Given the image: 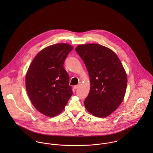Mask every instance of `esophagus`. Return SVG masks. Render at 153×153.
Returning a JSON list of instances; mask_svg holds the SVG:
<instances>
[{
  "instance_id": "obj_1",
  "label": "esophagus",
  "mask_w": 153,
  "mask_h": 153,
  "mask_svg": "<svg viewBox=\"0 0 153 153\" xmlns=\"http://www.w3.org/2000/svg\"><path fill=\"white\" fill-rule=\"evenodd\" d=\"M79 87V85H75V86H74V89H76L78 88Z\"/></svg>"
}]
</instances>
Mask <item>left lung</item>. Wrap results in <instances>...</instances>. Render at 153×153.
Returning a JSON list of instances; mask_svg holds the SVG:
<instances>
[{"instance_id": "1", "label": "left lung", "mask_w": 153, "mask_h": 153, "mask_svg": "<svg viewBox=\"0 0 153 153\" xmlns=\"http://www.w3.org/2000/svg\"><path fill=\"white\" fill-rule=\"evenodd\" d=\"M75 50L86 66L90 79L85 107L95 117H108L124 98L127 85L126 70L117 54L106 46L83 44Z\"/></svg>"}]
</instances>
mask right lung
<instances>
[{"label":"right lung","mask_w":153,"mask_h":153,"mask_svg":"<svg viewBox=\"0 0 153 153\" xmlns=\"http://www.w3.org/2000/svg\"><path fill=\"white\" fill-rule=\"evenodd\" d=\"M73 49L65 43L47 46L37 53L27 71L25 85L29 98L34 107L47 117L61 113L72 95L64 63Z\"/></svg>","instance_id":"1"}]
</instances>
